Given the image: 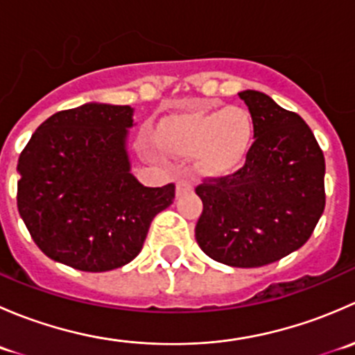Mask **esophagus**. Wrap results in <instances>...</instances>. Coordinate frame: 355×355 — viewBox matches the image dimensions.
<instances>
[{"instance_id":"1","label":"esophagus","mask_w":355,"mask_h":355,"mask_svg":"<svg viewBox=\"0 0 355 355\" xmlns=\"http://www.w3.org/2000/svg\"><path fill=\"white\" fill-rule=\"evenodd\" d=\"M192 192V184L187 180H178L177 182V198H182V196Z\"/></svg>"}]
</instances>
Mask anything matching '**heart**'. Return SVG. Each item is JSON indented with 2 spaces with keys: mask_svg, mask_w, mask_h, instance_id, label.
Here are the masks:
<instances>
[{
  "mask_svg": "<svg viewBox=\"0 0 355 355\" xmlns=\"http://www.w3.org/2000/svg\"><path fill=\"white\" fill-rule=\"evenodd\" d=\"M254 139V118L242 106L171 114L156 130L161 151L175 157H196L198 170L207 177H227L241 170Z\"/></svg>",
  "mask_w": 355,
  "mask_h": 355,
  "instance_id": "b5f03b06",
  "label": "heart"
}]
</instances>
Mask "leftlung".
I'll use <instances>...</instances> for the list:
<instances>
[{
    "label": "left lung",
    "instance_id": "left-lung-1",
    "mask_svg": "<svg viewBox=\"0 0 355 355\" xmlns=\"http://www.w3.org/2000/svg\"><path fill=\"white\" fill-rule=\"evenodd\" d=\"M256 125L245 164L196 189V241L211 259L259 268L300 249L324 211V156L297 113L259 91L239 92Z\"/></svg>",
    "mask_w": 355,
    "mask_h": 355
}]
</instances>
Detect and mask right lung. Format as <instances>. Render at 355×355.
Instances as JSON below:
<instances>
[{
  "label": "right lung",
  "mask_w": 355,
  "mask_h": 355,
  "mask_svg": "<svg viewBox=\"0 0 355 355\" xmlns=\"http://www.w3.org/2000/svg\"><path fill=\"white\" fill-rule=\"evenodd\" d=\"M130 106L85 103L49 116L19 157L17 206L53 261L101 273L130 263L175 185L144 187L130 171Z\"/></svg>",
  "instance_id": "obj_1"
}]
</instances>
